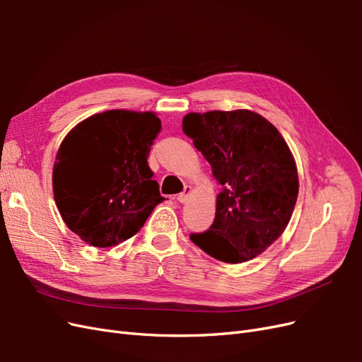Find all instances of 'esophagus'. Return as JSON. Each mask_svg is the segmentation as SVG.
<instances>
[{
    "label": "esophagus",
    "mask_w": 362,
    "mask_h": 362,
    "mask_svg": "<svg viewBox=\"0 0 362 362\" xmlns=\"http://www.w3.org/2000/svg\"><path fill=\"white\" fill-rule=\"evenodd\" d=\"M190 192H192V189H190V185H185L184 187V190L177 196V201L178 202H181V204H184L185 201H187V198H189V194H190Z\"/></svg>",
    "instance_id": "esophagus-1"
}]
</instances>
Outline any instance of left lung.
I'll return each instance as SVG.
<instances>
[{
	"label": "left lung",
	"mask_w": 362,
	"mask_h": 362,
	"mask_svg": "<svg viewBox=\"0 0 362 362\" xmlns=\"http://www.w3.org/2000/svg\"><path fill=\"white\" fill-rule=\"evenodd\" d=\"M182 131L222 185L213 225L190 240L223 262L255 258L284 233L298 199V169L286 140L249 110L189 113Z\"/></svg>",
	"instance_id": "8db88e82"
}]
</instances>
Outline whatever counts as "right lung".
I'll list each match as a JSON object with an SVG mask.
<instances>
[{
  "mask_svg": "<svg viewBox=\"0 0 362 362\" xmlns=\"http://www.w3.org/2000/svg\"><path fill=\"white\" fill-rule=\"evenodd\" d=\"M160 129L154 113L108 110L64 137L52 170L54 199L83 242L119 245L137 234L164 199L148 166Z\"/></svg>",
  "mask_w": 362,
  "mask_h": 362,
  "instance_id": "right-lung-1",
  "label": "right lung"
}]
</instances>
